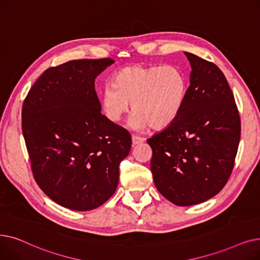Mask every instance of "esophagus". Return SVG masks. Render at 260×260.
I'll return each instance as SVG.
<instances>
[{
    "label": "esophagus",
    "mask_w": 260,
    "mask_h": 260,
    "mask_svg": "<svg viewBox=\"0 0 260 260\" xmlns=\"http://www.w3.org/2000/svg\"><path fill=\"white\" fill-rule=\"evenodd\" d=\"M144 142V139L141 138V137H138V135H132V145L135 146V145H139L141 143Z\"/></svg>",
    "instance_id": "34e87169"
}]
</instances>
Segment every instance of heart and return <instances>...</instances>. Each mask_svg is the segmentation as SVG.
<instances>
[{"mask_svg": "<svg viewBox=\"0 0 260 260\" xmlns=\"http://www.w3.org/2000/svg\"><path fill=\"white\" fill-rule=\"evenodd\" d=\"M101 93L103 114L119 121L129 109L133 110L131 127L142 130L151 126H170L184 107L187 95V77L175 66H132L118 71Z\"/></svg>", "mask_w": 260, "mask_h": 260, "instance_id": "1", "label": "heart"}]
</instances>
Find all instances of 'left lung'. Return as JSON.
Listing matches in <instances>:
<instances>
[{"mask_svg": "<svg viewBox=\"0 0 260 260\" xmlns=\"http://www.w3.org/2000/svg\"><path fill=\"white\" fill-rule=\"evenodd\" d=\"M190 85L178 118L148 139L157 190L179 206L202 203L229 181L240 141V116L224 74L213 62L184 53Z\"/></svg>", "mask_w": 260, "mask_h": 260, "instance_id": "obj_1", "label": "left lung"}]
</instances>
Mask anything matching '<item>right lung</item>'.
<instances>
[{
    "label": "right lung",
    "instance_id": "right-lung-1",
    "mask_svg": "<svg viewBox=\"0 0 260 260\" xmlns=\"http://www.w3.org/2000/svg\"><path fill=\"white\" fill-rule=\"evenodd\" d=\"M111 58L72 60L43 72L22 107L34 179L57 204L91 211L117 187L130 133L102 114L95 79Z\"/></svg>",
    "mask_w": 260,
    "mask_h": 260
}]
</instances>
